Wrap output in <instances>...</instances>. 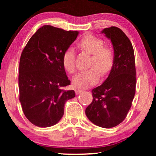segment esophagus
Wrapping results in <instances>:
<instances>
[{
    "label": "esophagus",
    "instance_id": "obj_1",
    "mask_svg": "<svg viewBox=\"0 0 156 156\" xmlns=\"http://www.w3.org/2000/svg\"><path fill=\"white\" fill-rule=\"evenodd\" d=\"M83 91H84V90H83V89H76V90H75V92H76V94H79L82 93Z\"/></svg>",
    "mask_w": 156,
    "mask_h": 156
}]
</instances>
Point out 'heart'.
Returning <instances> with one entry per match:
<instances>
[{
  "instance_id": "1",
  "label": "heart",
  "mask_w": 156,
  "mask_h": 156,
  "mask_svg": "<svg viewBox=\"0 0 156 156\" xmlns=\"http://www.w3.org/2000/svg\"><path fill=\"white\" fill-rule=\"evenodd\" d=\"M104 40L92 35H87L79 41L78 45L82 50L92 55L91 66L89 69L80 71L73 78L74 86L80 88L91 86L99 80L100 72L107 74L112 69L114 62V53L112 49L104 46ZM64 68L70 74L75 72V52L69 47L62 57Z\"/></svg>"
}]
</instances>
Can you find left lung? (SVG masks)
Returning a JSON list of instances; mask_svg holds the SVG:
<instances>
[{
    "label": "left lung",
    "mask_w": 156,
    "mask_h": 156,
    "mask_svg": "<svg viewBox=\"0 0 156 156\" xmlns=\"http://www.w3.org/2000/svg\"><path fill=\"white\" fill-rule=\"evenodd\" d=\"M101 33L112 41L114 65L105 82L91 91L93 100L85 114L94 124L109 129L122 122L131 107L136 84L135 56L131 41L120 28L112 26Z\"/></svg>",
    "instance_id": "8db88e82"
}]
</instances>
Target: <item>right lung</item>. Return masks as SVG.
<instances>
[{"label":"right lung","mask_w":156,"mask_h":156,"mask_svg":"<svg viewBox=\"0 0 156 156\" xmlns=\"http://www.w3.org/2000/svg\"><path fill=\"white\" fill-rule=\"evenodd\" d=\"M78 31L44 25L23 49L19 65V99L26 118L46 128L58 123L65 102L75 97L62 64L65 50L76 40Z\"/></svg>","instance_id":"1"}]
</instances>
